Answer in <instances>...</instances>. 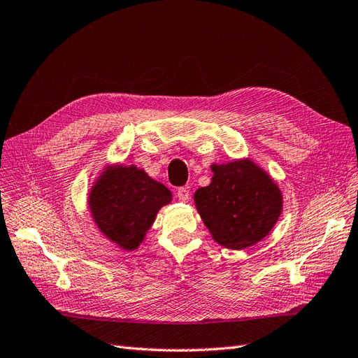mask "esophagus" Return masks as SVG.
Instances as JSON below:
<instances>
[{
    "instance_id": "1",
    "label": "esophagus",
    "mask_w": 358,
    "mask_h": 358,
    "mask_svg": "<svg viewBox=\"0 0 358 358\" xmlns=\"http://www.w3.org/2000/svg\"><path fill=\"white\" fill-rule=\"evenodd\" d=\"M176 196H178V199L180 200V201H183V203H187L188 200H189V189L188 188H178V191H176Z\"/></svg>"
}]
</instances>
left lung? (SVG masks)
Listing matches in <instances>:
<instances>
[{"label": "left lung", "mask_w": 358, "mask_h": 358, "mask_svg": "<svg viewBox=\"0 0 358 358\" xmlns=\"http://www.w3.org/2000/svg\"><path fill=\"white\" fill-rule=\"evenodd\" d=\"M212 171V182L196 191L194 201L213 241L230 249L263 241L282 212L276 183L251 159L213 164Z\"/></svg>", "instance_id": "obj_1"}]
</instances>
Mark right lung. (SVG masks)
<instances>
[{
  "mask_svg": "<svg viewBox=\"0 0 358 358\" xmlns=\"http://www.w3.org/2000/svg\"><path fill=\"white\" fill-rule=\"evenodd\" d=\"M94 222L107 239L127 251L137 249L171 192L136 166L103 171L90 192Z\"/></svg>",
  "mask_w": 358,
  "mask_h": 358,
  "instance_id": "obj_1",
  "label": "right lung"
}]
</instances>
